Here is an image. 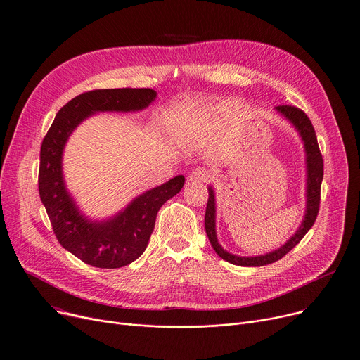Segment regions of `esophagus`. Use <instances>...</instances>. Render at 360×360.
<instances>
[{
    "label": "esophagus",
    "mask_w": 360,
    "mask_h": 360,
    "mask_svg": "<svg viewBox=\"0 0 360 360\" xmlns=\"http://www.w3.org/2000/svg\"><path fill=\"white\" fill-rule=\"evenodd\" d=\"M210 179V172L206 168H196L191 172L189 181H198V182H207Z\"/></svg>",
    "instance_id": "esophagus-1"
}]
</instances>
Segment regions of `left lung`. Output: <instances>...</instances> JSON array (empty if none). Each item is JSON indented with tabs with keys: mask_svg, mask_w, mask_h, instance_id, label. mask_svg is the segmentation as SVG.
<instances>
[{
	"mask_svg": "<svg viewBox=\"0 0 360 360\" xmlns=\"http://www.w3.org/2000/svg\"><path fill=\"white\" fill-rule=\"evenodd\" d=\"M277 112H280L283 117H285L288 122L295 127L298 131L300 137L304 141V148L307 154V209H305V216L298 227V230L290 237V240H287L285 245L281 248L262 256H255V257H242V256H236L229 252H226L217 242L216 237V202H214V192L213 188L209 186V199L206 205V213H205V229L206 234L210 240V245L216 255L221 257L223 260L236 264V266H243V267H262L267 266L271 263L278 262L283 259L290 250H292L300 242L301 238L307 234V231L312 227V224L316 220L318 210H319V200H321V184L323 178V160L322 154L319 151L318 140L315 136L314 126L311 123V120L308 115L298 107L294 105H277L276 107Z\"/></svg>",
	"mask_w": 360,
	"mask_h": 360,
	"instance_id": "1",
	"label": "left lung"
}]
</instances>
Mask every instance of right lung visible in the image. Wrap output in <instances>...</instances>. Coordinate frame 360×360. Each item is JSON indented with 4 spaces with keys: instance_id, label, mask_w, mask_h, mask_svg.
Here are the masks:
<instances>
[{
    "instance_id": "add662e5",
    "label": "right lung",
    "mask_w": 360,
    "mask_h": 360,
    "mask_svg": "<svg viewBox=\"0 0 360 360\" xmlns=\"http://www.w3.org/2000/svg\"><path fill=\"white\" fill-rule=\"evenodd\" d=\"M157 97L153 89H98L68 101L56 114L41 147L39 196L53 233L63 249L83 263L98 269H120L137 260L148 246L161 206L179 193L185 178L168 182L137 196L115 216L97 221L83 216L66 189L62 172L65 144L73 130L100 111H139Z\"/></svg>"
}]
</instances>
